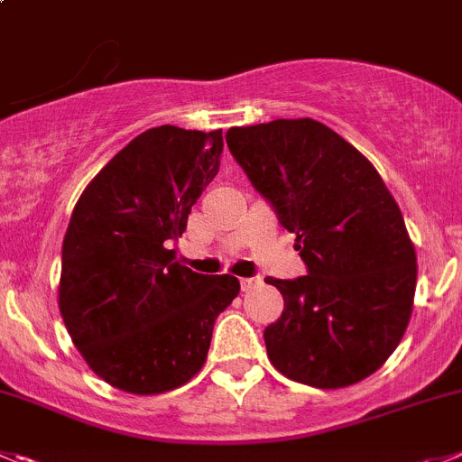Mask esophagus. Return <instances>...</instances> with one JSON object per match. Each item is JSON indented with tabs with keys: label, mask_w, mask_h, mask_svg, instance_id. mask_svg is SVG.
I'll list each match as a JSON object with an SVG mask.
<instances>
[{
	"label": "esophagus",
	"mask_w": 462,
	"mask_h": 462,
	"mask_svg": "<svg viewBox=\"0 0 462 462\" xmlns=\"http://www.w3.org/2000/svg\"><path fill=\"white\" fill-rule=\"evenodd\" d=\"M239 284H241V291H248L253 290L255 284H260V278H241Z\"/></svg>",
	"instance_id": "1"
}]
</instances>
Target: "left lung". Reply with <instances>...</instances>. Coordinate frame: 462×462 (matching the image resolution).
Masks as SVG:
<instances>
[{
    "instance_id": "8db88e82",
    "label": "left lung",
    "mask_w": 462,
    "mask_h": 462,
    "mask_svg": "<svg viewBox=\"0 0 462 462\" xmlns=\"http://www.w3.org/2000/svg\"><path fill=\"white\" fill-rule=\"evenodd\" d=\"M226 141L308 266L266 278L284 299L264 330L271 365L321 390L372 376L406 333L417 284L415 245L378 171L312 118L232 127Z\"/></svg>"
}]
</instances>
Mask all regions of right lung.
<instances>
[{
	"label": "right lung",
	"mask_w": 462,
	"mask_h": 462,
	"mask_svg": "<svg viewBox=\"0 0 462 462\" xmlns=\"http://www.w3.org/2000/svg\"><path fill=\"white\" fill-rule=\"evenodd\" d=\"M223 132L162 125L129 141L77 200L61 255L59 310L102 381L162 394L191 381L235 275H200L168 251L221 166Z\"/></svg>",
	"instance_id": "right-lung-1"
}]
</instances>
